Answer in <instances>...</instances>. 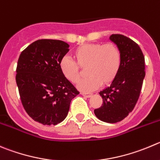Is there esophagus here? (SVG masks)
I'll use <instances>...</instances> for the list:
<instances>
[{"instance_id":"obj_1","label":"esophagus","mask_w":160,"mask_h":160,"mask_svg":"<svg viewBox=\"0 0 160 160\" xmlns=\"http://www.w3.org/2000/svg\"><path fill=\"white\" fill-rule=\"evenodd\" d=\"M81 95H83V96H85V97H87V98H89V97L92 96V93H88V92H82Z\"/></svg>"}]
</instances>
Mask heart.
Returning a JSON list of instances; mask_svg holds the SVG:
<instances>
[{
  "instance_id": "b5f03b06",
  "label": "heart",
  "mask_w": 160,
  "mask_h": 160,
  "mask_svg": "<svg viewBox=\"0 0 160 160\" xmlns=\"http://www.w3.org/2000/svg\"><path fill=\"white\" fill-rule=\"evenodd\" d=\"M72 61L69 58H62L60 69L64 77L71 83H77L81 79V68H86L88 77L78 85L81 91H92L101 84L114 82L122 65V54L114 43H87L79 46L73 52Z\"/></svg>"
}]
</instances>
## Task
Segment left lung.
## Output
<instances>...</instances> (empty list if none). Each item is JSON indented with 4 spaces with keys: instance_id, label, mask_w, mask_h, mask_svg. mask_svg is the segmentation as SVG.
<instances>
[{
    "instance_id": "1",
    "label": "left lung",
    "mask_w": 160,
    "mask_h": 160,
    "mask_svg": "<svg viewBox=\"0 0 160 160\" xmlns=\"http://www.w3.org/2000/svg\"><path fill=\"white\" fill-rule=\"evenodd\" d=\"M122 54V65L117 77L110 87L99 92L102 105L94 110L99 120L116 123L127 117L138 100L145 77L144 57L140 46L122 35H112Z\"/></svg>"
}]
</instances>
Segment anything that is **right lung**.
I'll use <instances>...</instances> for the list:
<instances>
[{
	"instance_id": "1",
	"label": "right lung",
	"mask_w": 160,
	"mask_h": 160,
	"mask_svg": "<svg viewBox=\"0 0 160 160\" xmlns=\"http://www.w3.org/2000/svg\"><path fill=\"white\" fill-rule=\"evenodd\" d=\"M68 47L61 40L39 39L22 51L18 60L16 80L23 108L43 125L62 122L71 100L79 95L60 69Z\"/></svg>"
}]
</instances>
